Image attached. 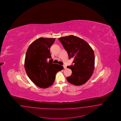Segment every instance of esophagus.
Masks as SVG:
<instances>
[{"instance_id": "34e87169", "label": "esophagus", "mask_w": 121, "mask_h": 121, "mask_svg": "<svg viewBox=\"0 0 121 121\" xmlns=\"http://www.w3.org/2000/svg\"><path fill=\"white\" fill-rule=\"evenodd\" d=\"M63 67H64V69H66V65H63Z\"/></svg>"}]
</instances>
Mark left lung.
<instances>
[{
  "label": "left lung",
  "mask_w": 121,
  "mask_h": 121,
  "mask_svg": "<svg viewBox=\"0 0 121 121\" xmlns=\"http://www.w3.org/2000/svg\"><path fill=\"white\" fill-rule=\"evenodd\" d=\"M66 50L69 58H74L73 65L67 66L72 74L66 79L72 84L80 86L85 84L93 73L95 69L94 52L88 43L73 35L59 38Z\"/></svg>",
  "instance_id": "8db88e82"
}]
</instances>
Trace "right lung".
<instances>
[{"label":"right lung","instance_id":"right-lung-1","mask_svg":"<svg viewBox=\"0 0 121 121\" xmlns=\"http://www.w3.org/2000/svg\"><path fill=\"white\" fill-rule=\"evenodd\" d=\"M55 38H40L30 44L26 52L24 67L30 79L40 88L51 86L56 73L63 66L53 64L50 49Z\"/></svg>","mask_w":121,"mask_h":121}]
</instances>
